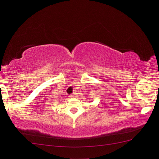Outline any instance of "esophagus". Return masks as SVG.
Listing matches in <instances>:
<instances>
[{"mask_svg":"<svg viewBox=\"0 0 159 159\" xmlns=\"http://www.w3.org/2000/svg\"><path fill=\"white\" fill-rule=\"evenodd\" d=\"M69 98H74V94H71V95H69Z\"/></svg>","mask_w":159,"mask_h":159,"instance_id":"obj_1","label":"esophagus"}]
</instances>
